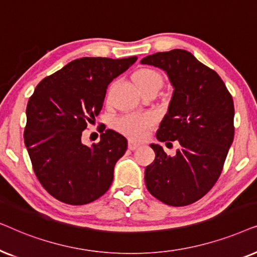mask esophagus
Segmentation results:
<instances>
[{"instance_id":"1","label":"esophagus","mask_w":257,"mask_h":257,"mask_svg":"<svg viewBox=\"0 0 257 257\" xmlns=\"http://www.w3.org/2000/svg\"><path fill=\"white\" fill-rule=\"evenodd\" d=\"M140 146H141V145H140V143H138V142H135V141H129V143H128V148L131 150L138 149Z\"/></svg>"}]
</instances>
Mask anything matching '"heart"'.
Returning a JSON list of instances; mask_svg holds the SVG:
<instances>
[{"label":"heart","instance_id":"heart-1","mask_svg":"<svg viewBox=\"0 0 257 257\" xmlns=\"http://www.w3.org/2000/svg\"><path fill=\"white\" fill-rule=\"evenodd\" d=\"M134 82L140 90L146 88H161L163 83L162 76L156 70L143 68L134 74ZM155 123V117L150 112H129L115 119V128L123 135L134 140H141Z\"/></svg>","mask_w":257,"mask_h":257}]
</instances>
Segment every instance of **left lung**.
<instances>
[{
  "instance_id": "1",
  "label": "left lung",
  "mask_w": 257,
  "mask_h": 257,
  "mask_svg": "<svg viewBox=\"0 0 257 257\" xmlns=\"http://www.w3.org/2000/svg\"><path fill=\"white\" fill-rule=\"evenodd\" d=\"M141 63L162 69L173 85L156 138L180 145L174 156L150 145L155 160L145 170L147 189L169 206H188L203 197L221 175L234 140V102L216 71L189 51L156 53Z\"/></svg>"
}]
</instances>
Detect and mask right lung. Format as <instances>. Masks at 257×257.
I'll list each match as a JSON object with an SVG mask.
<instances>
[{
    "label": "right lung",
    "instance_id": "add662e5",
    "mask_svg": "<svg viewBox=\"0 0 257 257\" xmlns=\"http://www.w3.org/2000/svg\"><path fill=\"white\" fill-rule=\"evenodd\" d=\"M136 60H74L43 78L29 98L27 150L41 184L61 202L90 203L111 186L115 164L128 147L126 139L111 129L90 147L81 138L87 123L101 111L108 85Z\"/></svg>",
    "mask_w": 257,
    "mask_h": 257
}]
</instances>
